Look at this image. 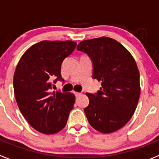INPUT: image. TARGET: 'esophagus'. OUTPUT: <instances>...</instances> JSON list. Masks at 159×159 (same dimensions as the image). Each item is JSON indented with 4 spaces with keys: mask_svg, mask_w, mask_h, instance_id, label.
<instances>
[{
    "mask_svg": "<svg viewBox=\"0 0 159 159\" xmlns=\"http://www.w3.org/2000/svg\"><path fill=\"white\" fill-rule=\"evenodd\" d=\"M74 93H75V96H76V97H78V96H80L81 94V93L76 92V91H75V92H74Z\"/></svg>",
    "mask_w": 159,
    "mask_h": 159,
    "instance_id": "34e87169",
    "label": "esophagus"
}]
</instances>
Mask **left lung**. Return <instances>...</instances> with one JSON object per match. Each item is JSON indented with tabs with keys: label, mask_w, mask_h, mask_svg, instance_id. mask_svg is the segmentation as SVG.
Listing matches in <instances>:
<instances>
[{
	"label": "left lung",
	"mask_w": 159,
	"mask_h": 159,
	"mask_svg": "<svg viewBox=\"0 0 159 159\" xmlns=\"http://www.w3.org/2000/svg\"><path fill=\"white\" fill-rule=\"evenodd\" d=\"M77 49L91 57L93 78L102 82L97 94L86 93L89 105L84 113L89 124L105 134L118 131L131 119L140 97V75L134 57L108 37L81 41Z\"/></svg>",
	"instance_id": "8db88e82"
}]
</instances>
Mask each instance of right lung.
Listing matches in <instances>:
<instances>
[{
    "instance_id": "right-lung-1",
    "label": "right lung",
    "mask_w": 159,
    "mask_h": 159,
    "mask_svg": "<svg viewBox=\"0 0 159 159\" xmlns=\"http://www.w3.org/2000/svg\"><path fill=\"white\" fill-rule=\"evenodd\" d=\"M72 41H42L20 57L14 75V91L18 108L28 123L39 132L55 134L66 125L75 104L72 93L51 91L52 81H64L61 68L74 51Z\"/></svg>"
}]
</instances>
